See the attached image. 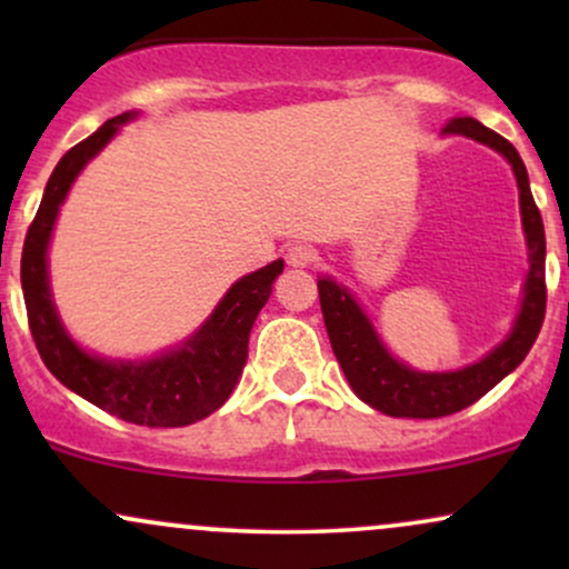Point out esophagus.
Returning <instances> with one entry per match:
<instances>
[{
	"mask_svg": "<svg viewBox=\"0 0 569 569\" xmlns=\"http://www.w3.org/2000/svg\"><path fill=\"white\" fill-rule=\"evenodd\" d=\"M318 259V251L307 243H291L286 248V264L291 267H310Z\"/></svg>",
	"mask_w": 569,
	"mask_h": 569,
	"instance_id": "34e87169",
	"label": "esophagus"
}]
</instances>
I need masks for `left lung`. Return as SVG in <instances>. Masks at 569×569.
<instances>
[{"label": "left lung", "instance_id": "left-lung-1", "mask_svg": "<svg viewBox=\"0 0 569 569\" xmlns=\"http://www.w3.org/2000/svg\"><path fill=\"white\" fill-rule=\"evenodd\" d=\"M443 133L468 136V139L487 143L511 162L516 184H519L521 227H525L527 251H530V272H527L525 299H521V310L516 316L511 335L492 352H487L481 361L457 371H415L407 363L396 361L348 289H342L331 278L318 280V297H321L331 350H335L350 388L363 403L390 417L433 420V417H447L471 407L525 361L546 318V232L543 219L532 200L525 162L511 141L485 128L473 117H455L447 122Z\"/></svg>", "mask_w": 569, "mask_h": 569}]
</instances>
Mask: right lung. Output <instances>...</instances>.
Returning a JSON list of instances; mask_svg holds the SVG:
<instances>
[{"label": "right lung", "mask_w": 569, "mask_h": 569, "mask_svg": "<svg viewBox=\"0 0 569 569\" xmlns=\"http://www.w3.org/2000/svg\"><path fill=\"white\" fill-rule=\"evenodd\" d=\"M136 112L117 114L93 136L71 147L58 160L21 257L26 316L44 367L98 409L147 428L192 426L213 415L238 385L248 358V335L267 299L272 280L283 272V259L240 278L217 305L206 323L181 348L149 361H109L84 352L63 329L48 283V243L71 184L90 160L112 141L122 122Z\"/></svg>", "instance_id": "right-lung-1"}]
</instances>
